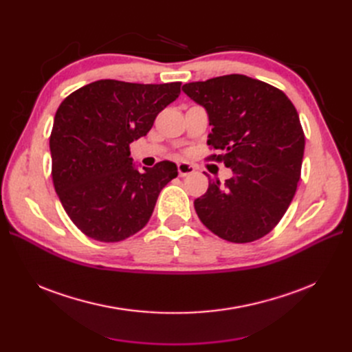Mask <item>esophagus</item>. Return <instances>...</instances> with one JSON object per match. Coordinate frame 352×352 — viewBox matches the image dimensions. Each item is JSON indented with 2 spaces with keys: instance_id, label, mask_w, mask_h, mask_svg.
<instances>
[{
  "instance_id": "1",
  "label": "esophagus",
  "mask_w": 352,
  "mask_h": 352,
  "mask_svg": "<svg viewBox=\"0 0 352 352\" xmlns=\"http://www.w3.org/2000/svg\"><path fill=\"white\" fill-rule=\"evenodd\" d=\"M177 170H179V176L180 177H185L188 175H192L195 172V167L190 166L189 163H179L177 164Z\"/></svg>"
}]
</instances>
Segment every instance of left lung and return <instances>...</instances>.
<instances>
[{
	"instance_id": "1",
	"label": "left lung",
	"mask_w": 352,
	"mask_h": 352,
	"mask_svg": "<svg viewBox=\"0 0 352 352\" xmlns=\"http://www.w3.org/2000/svg\"><path fill=\"white\" fill-rule=\"evenodd\" d=\"M204 107L207 144L232 177L210 179L194 206L199 220L217 236L245 243L263 238L278 225L301 176L305 138L294 104L278 88L243 74H226L182 87ZM216 157V155H214Z\"/></svg>"
}]
</instances>
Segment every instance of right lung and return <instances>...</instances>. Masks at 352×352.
Instances as JSON below:
<instances>
[{
	"label": "right lung",
	"mask_w": 352,
	"mask_h": 352,
	"mask_svg": "<svg viewBox=\"0 0 352 352\" xmlns=\"http://www.w3.org/2000/svg\"><path fill=\"white\" fill-rule=\"evenodd\" d=\"M180 94V82L162 85L104 79L60 104L50 138L52 182L67 216L85 235L119 242L150 220L177 166L135 164L129 145L145 136L157 114Z\"/></svg>",
	"instance_id": "1"
}]
</instances>
